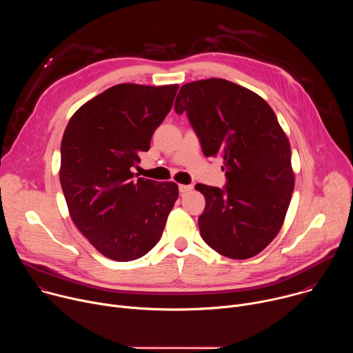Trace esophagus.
<instances>
[{
	"instance_id": "obj_1",
	"label": "esophagus",
	"mask_w": 353,
	"mask_h": 353,
	"mask_svg": "<svg viewBox=\"0 0 353 353\" xmlns=\"http://www.w3.org/2000/svg\"><path fill=\"white\" fill-rule=\"evenodd\" d=\"M191 190H192V184H180V185H179L180 194H185V192H188V191H191Z\"/></svg>"
}]
</instances>
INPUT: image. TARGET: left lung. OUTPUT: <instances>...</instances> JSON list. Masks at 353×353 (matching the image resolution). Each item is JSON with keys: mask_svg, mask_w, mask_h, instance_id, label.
<instances>
[{"mask_svg": "<svg viewBox=\"0 0 353 353\" xmlns=\"http://www.w3.org/2000/svg\"><path fill=\"white\" fill-rule=\"evenodd\" d=\"M185 113L204 155L222 157L223 188L196 184L205 196L201 237L219 254L245 260L278 234L292 198L290 145L257 93L211 78L181 86L174 103Z\"/></svg>", "mask_w": 353, "mask_h": 353, "instance_id": "left-lung-1", "label": "left lung"}]
</instances>
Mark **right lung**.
Wrapping results in <instances>:
<instances>
[{"instance_id": "right-lung-1", "label": "right lung", "mask_w": 353, "mask_h": 353, "mask_svg": "<svg viewBox=\"0 0 353 353\" xmlns=\"http://www.w3.org/2000/svg\"><path fill=\"white\" fill-rule=\"evenodd\" d=\"M179 85L120 83L71 117L61 141L60 181L72 222L114 261H132L161 240L179 196L173 181L135 176Z\"/></svg>"}]
</instances>
